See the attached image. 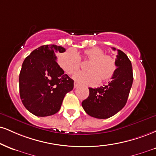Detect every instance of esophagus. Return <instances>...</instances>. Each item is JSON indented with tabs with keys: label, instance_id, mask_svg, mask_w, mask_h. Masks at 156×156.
<instances>
[{
	"label": "esophagus",
	"instance_id": "obj_1",
	"mask_svg": "<svg viewBox=\"0 0 156 156\" xmlns=\"http://www.w3.org/2000/svg\"><path fill=\"white\" fill-rule=\"evenodd\" d=\"M78 85H79V84H78V82H76V81L74 82V88H77L78 86Z\"/></svg>",
	"mask_w": 156,
	"mask_h": 156
}]
</instances>
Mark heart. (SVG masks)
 Returning a JSON list of instances; mask_svg holds the SVG:
<instances>
[{
    "mask_svg": "<svg viewBox=\"0 0 156 156\" xmlns=\"http://www.w3.org/2000/svg\"><path fill=\"white\" fill-rule=\"evenodd\" d=\"M99 47L85 49L82 53H76L74 50H67L58 57V63L67 74L73 75L79 70L80 59L89 62L86 66L87 72H80L75 75L74 79L86 86H95L99 80L108 81L114 76L117 70L115 59Z\"/></svg>",
    "mask_w": 156,
    "mask_h": 156,
    "instance_id": "obj_1",
    "label": "heart"
}]
</instances>
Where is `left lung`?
I'll return each mask as SVG.
<instances>
[{
  "instance_id": "obj_1",
  "label": "left lung",
  "mask_w": 156,
  "mask_h": 156,
  "mask_svg": "<svg viewBox=\"0 0 156 156\" xmlns=\"http://www.w3.org/2000/svg\"><path fill=\"white\" fill-rule=\"evenodd\" d=\"M117 51V70L111 81L108 82V85L96 89L89 88V97L82 102L83 110L91 117L100 119L112 117L127 102L134 78L132 66L126 54L121 50Z\"/></svg>"
}]
</instances>
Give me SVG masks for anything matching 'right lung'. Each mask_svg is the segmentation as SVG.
<instances>
[{
	"label": "right lung",
	"instance_id": "1",
	"mask_svg": "<svg viewBox=\"0 0 156 156\" xmlns=\"http://www.w3.org/2000/svg\"><path fill=\"white\" fill-rule=\"evenodd\" d=\"M65 48L44 45L25 58L20 73V94L28 111L39 117L52 115L60 110L65 94L72 91L74 80L57 62L56 53Z\"/></svg>",
	"mask_w": 156,
	"mask_h": 156
}]
</instances>
